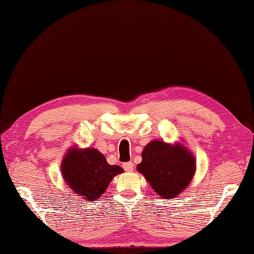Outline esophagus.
I'll use <instances>...</instances> for the list:
<instances>
[{"label": "esophagus", "instance_id": "esophagus-1", "mask_svg": "<svg viewBox=\"0 0 254 254\" xmlns=\"http://www.w3.org/2000/svg\"><path fill=\"white\" fill-rule=\"evenodd\" d=\"M123 168L126 170L127 172H132L134 170V164L132 162H127V163H123Z\"/></svg>", "mask_w": 254, "mask_h": 254}]
</instances>
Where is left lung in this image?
<instances>
[{
  "mask_svg": "<svg viewBox=\"0 0 254 254\" xmlns=\"http://www.w3.org/2000/svg\"><path fill=\"white\" fill-rule=\"evenodd\" d=\"M195 168V158L190 151L162 141L148 143L142 152V162L137 165V171L143 174L157 195L168 199L185 190Z\"/></svg>",
  "mask_w": 254,
  "mask_h": 254,
  "instance_id": "1",
  "label": "left lung"
}]
</instances>
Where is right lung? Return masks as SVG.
Returning <instances> with one entry per match:
<instances>
[{
    "instance_id": "1",
    "label": "right lung",
    "mask_w": 254,
    "mask_h": 254,
    "mask_svg": "<svg viewBox=\"0 0 254 254\" xmlns=\"http://www.w3.org/2000/svg\"><path fill=\"white\" fill-rule=\"evenodd\" d=\"M62 172L73 191L93 201L106 191L112 178L123 170L118 165H109L106 157L94 148H73L64 156Z\"/></svg>"
}]
</instances>
